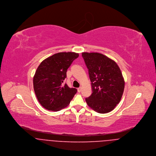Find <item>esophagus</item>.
<instances>
[{
    "instance_id": "34e87169",
    "label": "esophagus",
    "mask_w": 156,
    "mask_h": 156,
    "mask_svg": "<svg viewBox=\"0 0 156 156\" xmlns=\"http://www.w3.org/2000/svg\"><path fill=\"white\" fill-rule=\"evenodd\" d=\"M81 90H82V88H77V91L79 92H81Z\"/></svg>"
}]
</instances>
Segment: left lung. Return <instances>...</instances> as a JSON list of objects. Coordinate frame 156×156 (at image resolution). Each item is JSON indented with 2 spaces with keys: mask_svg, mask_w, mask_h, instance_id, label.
Segmentation results:
<instances>
[{
  "mask_svg": "<svg viewBox=\"0 0 156 156\" xmlns=\"http://www.w3.org/2000/svg\"><path fill=\"white\" fill-rule=\"evenodd\" d=\"M88 69L92 92L85 100L89 107L100 113L114 109L124 89V80L117 64L99 53H82Z\"/></svg>",
  "mask_w": 156,
  "mask_h": 156,
  "instance_id": "1",
  "label": "left lung"
}]
</instances>
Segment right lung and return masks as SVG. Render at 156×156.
Masks as SVG:
<instances>
[{
    "instance_id": "1",
    "label": "right lung",
    "mask_w": 156,
    "mask_h": 156,
    "mask_svg": "<svg viewBox=\"0 0 156 156\" xmlns=\"http://www.w3.org/2000/svg\"><path fill=\"white\" fill-rule=\"evenodd\" d=\"M79 57L74 52H60L46 58L37 68L34 76V89L37 98L45 109L59 111L66 108L77 92L62 83L67 69Z\"/></svg>"
}]
</instances>
